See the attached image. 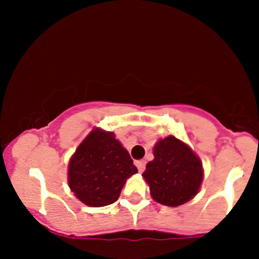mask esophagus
Returning a JSON list of instances; mask_svg holds the SVG:
<instances>
[{
	"label": "esophagus",
	"instance_id": "34e87169",
	"mask_svg": "<svg viewBox=\"0 0 259 259\" xmlns=\"http://www.w3.org/2000/svg\"><path fill=\"white\" fill-rule=\"evenodd\" d=\"M135 164H137V168H138V170L140 171V173H143V171L145 170V165H146L145 160H138Z\"/></svg>",
	"mask_w": 259,
	"mask_h": 259
}]
</instances>
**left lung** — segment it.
<instances>
[{"label": "left lung", "instance_id": "8db88e82", "mask_svg": "<svg viewBox=\"0 0 259 259\" xmlns=\"http://www.w3.org/2000/svg\"><path fill=\"white\" fill-rule=\"evenodd\" d=\"M155 202L178 207L195 197L203 180L199 158L176 137L159 140L143 173Z\"/></svg>", "mask_w": 259, "mask_h": 259}]
</instances>
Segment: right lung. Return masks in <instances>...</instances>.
<instances>
[{
    "instance_id": "1",
    "label": "right lung",
    "mask_w": 259,
    "mask_h": 259,
    "mask_svg": "<svg viewBox=\"0 0 259 259\" xmlns=\"http://www.w3.org/2000/svg\"><path fill=\"white\" fill-rule=\"evenodd\" d=\"M137 171L113 133L95 129L70 160L69 185L86 205L104 207L116 202L126 179Z\"/></svg>"
}]
</instances>
